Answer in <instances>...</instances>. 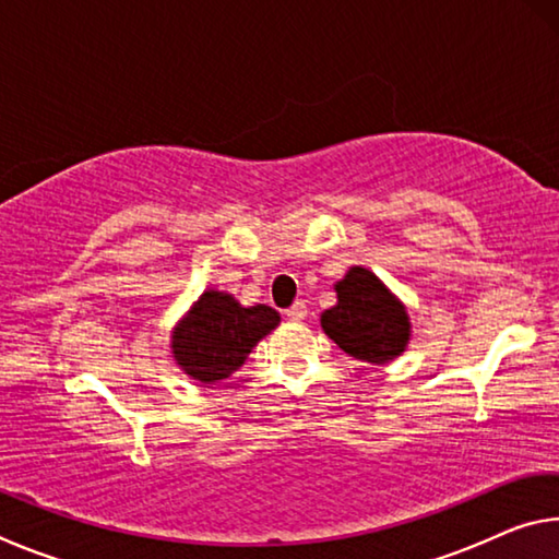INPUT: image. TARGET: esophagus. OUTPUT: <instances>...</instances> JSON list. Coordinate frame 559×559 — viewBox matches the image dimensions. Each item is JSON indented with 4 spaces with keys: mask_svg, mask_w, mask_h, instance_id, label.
<instances>
[{
    "mask_svg": "<svg viewBox=\"0 0 559 559\" xmlns=\"http://www.w3.org/2000/svg\"><path fill=\"white\" fill-rule=\"evenodd\" d=\"M306 316H308L306 302H293V306L286 310L288 320H306Z\"/></svg>",
    "mask_w": 559,
    "mask_h": 559,
    "instance_id": "34e87169",
    "label": "esophagus"
}]
</instances>
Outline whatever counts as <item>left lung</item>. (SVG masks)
<instances>
[{
    "label": "left lung",
    "instance_id": "8db88e82",
    "mask_svg": "<svg viewBox=\"0 0 559 559\" xmlns=\"http://www.w3.org/2000/svg\"><path fill=\"white\" fill-rule=\"evenodd\" d=\"M337 302L320 316V328L349 357L386 365L412 340V320L404 302L365 266H349L335 283Z\"/></svg>",
    "mask_w": 559,
    "mask_h": 559
}]
</instances>
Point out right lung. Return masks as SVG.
<instances>
[{
	"mask_svg": "<svg viewBox=\"0 0 559 559\" xmlns=\"http://www.w3.org/2000/svg\"><path fill=\"white\" fill-rule=\"evenodd\" d=\"M281 316L271 306H241L231 293L206 288L192 308L177 320L169 335V353L189 380L222 382L246 362V357Z\"/></svg>",
	"mask_w": 559,
	"mask_h": 559,
	"instance_id": "add662e5",
	"label": "right lung"
}]
</instances>
